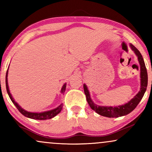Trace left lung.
I'll return each mask as SVG.
<instances>
[{
    "label": "left lung",
    "mask_w": 152,
    "mask_h": 152,
    "mask_svg": "<svg viewBox=\"0 0 152 152\" xmlns=\"http://www.w3.org/2000/svg\"><path fill=\"white\" fill-rule=\"evenodd\" d=\"M129 46L136 56H137L138 61H139V65H140V90L138 92L137 95L132 99L129 102L126 104H122V105L117 106H99L97 104H94L91 98L89 91H88L87 86L86 84H83V89H84L85 95L86 96V100L88 104H89L90 107L94 111H95L97 114L109 118H117L119 116H126L132 112L133 110L137 107V106L142 100L144 96V93H145L146 88H147L148 84V75L146 68L144 64V58H143L142 54H141L139 50L133 46L132 43H130Z\"/></svg>",
    "instance_id": "1"
}]
</instances>
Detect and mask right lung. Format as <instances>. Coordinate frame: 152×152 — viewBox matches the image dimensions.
Listing matches in <instances>:
<instances>
[{"label": "right lung", "mask_w": 152, "mask_h": 152, "mask_svg": "<svg viewBox=\"0 0 152 152\" xmlns=\"http://www.w3.org/2000/svg\"><path fill=\"white\" fill-rule=\"evenodd\" d=\"M8 69L7 70L6 76V86L7 93H8V96H9L10 100L12 101V102H13V104L15 106V107H16L17 109H18V111H20L23 116H25L26 117L32 118V119H36V120H46V119H50V118H53L54 116H56L57 114H58L61 111L63 106H64L63 105V104H60L58 107L55 108V109L49 110V111H43V112H30V111H26L25 109H23V108L20 107V105H18V103L15 102L14 99L13 98L11 94H10L9 87H8ZM66 83L63 85L61 90V93L64 94L66 91Z\"/></svg>", "instance_id": "obj_1"}]
</instances>
